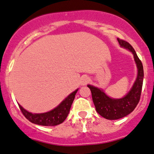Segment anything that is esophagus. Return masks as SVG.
<instances>
[{"instance_id":"esophagus-1","label":"esophagus","mask_w":154,"mask_h":154,"mask_svg":"<svg viewBox=\"0 0 154 154\" xmlns=\"http://www.w3.org/2000/svg\"><path fill=\"white\" fill-rule=\"evenodd\" d=\"M88 82H89V78L87 77H84L82 78L80 83H81L82 85H85L86 84H88Z\"/></svg>"}]
</instances>
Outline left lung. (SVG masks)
Instances as JSON below:
<instances>
[{"label":"left lung","mask_w":154,"mask_h":154,"mask_svg":"<svg viewBox=\"0 0 154 154\" xmlns=\"http://www.w3.org/2000/svg\"><path fill=\"white\" fill-rule=\"evenodd\" d=\"M117 40L122 47L127 48L133 53L138 69L137 77L131 89L124 97L113 99L107 96L102 89L88 85L91 92L92 100L97 112L103 117L110 120L124 117L135 109L140 100L144 77L143 66L131 45L119 38H117Z\"/></svg>","instance_id":"left-lung-1"}]
</instances>
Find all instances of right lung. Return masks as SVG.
<instances>
[{
  "mask_svg": "<svg viewBox=\"0 0 154 154\" xmlns=\"http://www.w3.org/2000/svg\"><path fill=\"white\" fill-rule=\"evenodd\" d=\"M77 91L78 89L70 94L59 106L48 112L43 114H32L24 109L20 105H19V108L24 116L32 123L44 126L57 125L63 122L69 115L71 106Z\"/></svg>",
  "mask_w": 154,
  "mask_h": 154,
  "instance_id": "right-lung-1",
  "label": "right lung"
}]
</instances>
